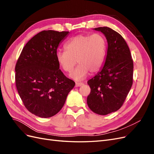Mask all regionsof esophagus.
Returning a JSON list of instances; mask_svg holds the SVG:
<instances>
[{"label":"esophagus","instance_id":"obj_1","mask_svg":"<svg viewBox=\"0 0 154 154\" xmlns=\"http://www.w3.org/2000/svg\"><path fill=\"white\" fill-rule=\"evenodd\" d=\"M83 85L82 83H76L75 84V87H81Z\"/></svg>","mask_w":154,"mask_h":154}]
</instances>
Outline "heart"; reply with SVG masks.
I'll list each match as a JSON object with an SVG mask.
<instances>
[{
  "label": "heart",
  "mask_w": 154,
  "mask_h": 154,
  "mask_svg": "<svg viewBox=\"0 0 154 154\" xmlns=\"http://www.w3.org/2000/svg\"><path fill=\"white\" fill-rule=\"evenodd\" d=\"M66 51H58L56 58L65 72H70L77 63V67L70 74L73 80L82 81L90 73L99 72L105 61L107 43L99 33L79 35L69 39L65 45Z\"/></svg>",
  "instance_id": "obj_1"
}]
</instances>
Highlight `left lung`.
<instances>
[{
    "instance_id": "left-lung-1",
    "label": "left lung",
    "mask_w": 154,
    "mask_h": 154,
    "mask_svg": "<svg viewBox=\"0 0 154 154\" xmlns=\"http://www.w3.org/2000/svg\"><path fill=\"white\" fill-rule=\"evenodd\" d=\"M93 29L105 35L108 48L103 67L87 82L91 93L87 102L94 113L106 115L121 108L132 87L133 60L127 42L118 32L107 27Z\"/></svg>"
}]
</instances>
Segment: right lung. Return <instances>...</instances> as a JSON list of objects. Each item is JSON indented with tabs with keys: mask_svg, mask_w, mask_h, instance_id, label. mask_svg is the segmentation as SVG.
Instances as JSON below:
<instances>
[{
	"mask_svg": "<svg viewBox=\"0 0 154 154\" xmlns=\"http://www.w3.org/2000/svg\"><path fill=\"white\" fill-rule=\"evenodd\" d=\"M68 31H42L23 48L15 66L17 91L26 108L48 118L62 109L75 83L60 69L56 53Z\"/></svg>",
	"mask_w": 154,
	"mask_h": 154,
	"instance_id": "obj_1",
	"label": "right lung"
}]
</instances>
